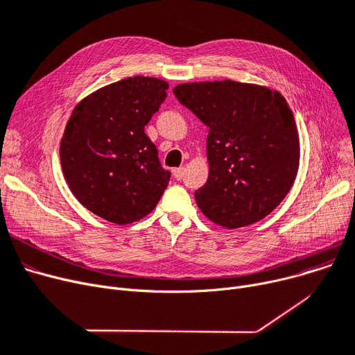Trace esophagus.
Masks as SVG:
<instances>
[{"label": "esophagus", "mask_w": 355, "mask_h": 355, "mask_svg": "<svg viewBox=\"0 0 355 355\" xmlns=\"http://www.w3.org/2000/svg\"><path fill=\"white\" fill-rule=\"evenodd\" d=\"M184 173H185L184 166H180V168H174V170H173V174H174V178H175V180H182V177H184Z\"/></svg>", "instance_id": "esophagus-1"}]
</instances>
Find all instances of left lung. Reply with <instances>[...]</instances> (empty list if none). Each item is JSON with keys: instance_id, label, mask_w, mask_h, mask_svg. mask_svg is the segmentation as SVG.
I'll use <instances>...</instances> for the list:
<instances>
[{"instance_id": "1", "label": "left lung", "mask_w": 355, "mask_h": 355, "mask_svg": "<svg viewBox=\"0 0 355 355\" xmlns=\"http://www.w3.org/2000/svg\"><path fill=\"white\" fill-rule=\"evenodd\" d=\"M181 105L209 126V178L198 209L226 229L270 214L292 189L300 137L286 99L265 86L216 80L174 87Z\"/></svg>"}]
</instances>
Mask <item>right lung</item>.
<instances>
[{"mask_svg": "<svg viewBox=\"0 0 355 355\" xmlns=\"http://www.w3.org/2000/svg\"><path fill=\"white\" fill-rule=\"evenodd\" d=\"M166 89L165 80L144 76L110 83L80 101L67 121L60 162L69 189L82 206L115 225L151 213L170 181L145 134Z\"/></svg>", "mask_w": 355, "mask_h": 355, "instance_id": "right-lung-1", "label": "right lung"}]
</instances>
